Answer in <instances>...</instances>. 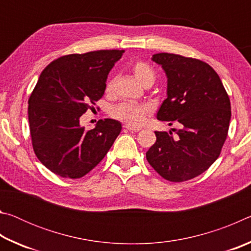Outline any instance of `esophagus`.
I'll use <instances>...</instances> for the list:
<instances>
[{
  "label": "esophagus",
  "mask_w": 251,
  "mask_h": 251,
  "mask_svg": "<svg viewBox=\"0 0 251 251\" xmlns=\"http://www.w3.org/2000/svg\"><path fill=\"white\" fill-rule=\"evenodd\" d=\"M124 127L126 129H128L130 131H138L142 129V127H139V126H131V125H127V124L124 125Z\"/></svg>",
  "instance_id": "1"
}]
</instances>
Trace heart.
Masks as SVG:
<instances>
[{
	"label": "heart",
	"instance_id": "heart-1",
	"mask_svg": "<svg viewBox=\"0 0 251 251\" xmlns=\"http://www.w3.org/2000/svg\"><path fill=\"white\" fill-rule=\"evenodd\" d=\"M131 71L139 82L143 85L152 83L155 79V72L151 67L144 61H136L131 65ZM114 87V78H108L105 85L106 92H110ZM151 110V106L146 103H138V101H122L110 109V116L115 120L122 121L126 124L136 126L142 124L145 117Z\"/></svg>",
	"mask_w": 251,
	"mask_h": 251
}]
</instances>
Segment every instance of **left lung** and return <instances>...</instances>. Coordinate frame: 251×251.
I'll use <instances>...</instances> for the list:
<instances>
[{"label": "left lung", "instance_id": "obj_1", "mask_svg": "<svg viewBox=\"0 0 251 251\" xmlns=\"http://www.w3.org/2000/svg\"><path fill=\"white\" fill-rule=\"evenodd\" d=\"M151 59L167 75V99L157 113L159 121L180 123L172 131H155L146 152L151 166L173 182L206 172L218 158L227 138L230 100L218 74L207 63L178 54L158 53Z\"/></svg>", "mask_w": 251, "mask_h": 251}]
</instances>
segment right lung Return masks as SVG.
<instances>
[{
	"instance_id": "1",
	"label": "right lung",
	"mask_w": 251,
	"mask_h": 251,
	"mask_svg": "<svg viewBox=\"0 0 251 251\" xmlns=\"http://www.w3.org/2000/svg\"><path fill=\"white\" fill-rule=\"evenodd\" d=\"M124 50L70 54L45 67L28 99L34 152L50 172L76 179L90 173L107 154L122 130L118 121L100 120L95 128L79 117L101 99L109 71Z\"/></svg>"
}]
</instances>
